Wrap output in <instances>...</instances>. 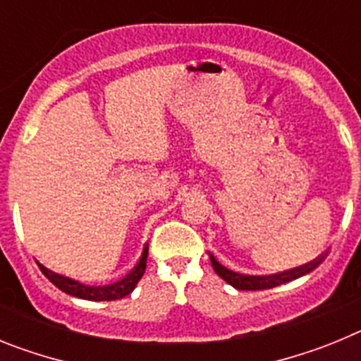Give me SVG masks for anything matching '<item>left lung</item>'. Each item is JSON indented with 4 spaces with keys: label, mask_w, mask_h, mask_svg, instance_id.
Masks as SVG:
<instances>
[{
    "label": "left lung",
    "mask_w": 361,
    "mask_h": 361,
    "mask_svg": "<svg viewBox=\"0 0 361 361\" xmlns=\"http://www.w3.org/2000/svg\"><path fill=\"white\" fill-rule=\"evenodd\" d=\"M209 260H212V266L215 269L216 275L222 280L233 286L235 289H240V291H260V289H271L276 288L280 283H288L291 280L300 279V276L309 275L311 271L317 269L322 264L324 258H318V260H312V262L305 264V266L295 267V269H288L283 273H275V275H267V276H257V275H242V273H237V271L228 269L226 266L216 260L212 253H209Z\"/></svg>",
    "instance_id": "left-lung-1"
}]
</instances>
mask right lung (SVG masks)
<instances>
[{
	"mask_svg": "<svg viewBox=\"0 0 361 361\" xmlns=\"http://www.w3.org/2000/svg\"><path fill=\"white\" fill-rule=\"evenodd\" d=\"M146 258H148V245H145L142 250L141 260L130 271L128 275L124 276L123 280L114 283H108V286H88V283H82L79 280L68 279L65 275H59V273H54L49 267H44L43 264L37 262L39 269L43 271V275L50 280V282L56 286V288L61 289L63 293L72 296H78L82 300H92V302H110V300H119L128 296L130 293L135 289L137 282L142 279L146 269Z\"/></svg>",
	"mask_w": 361,
	"mask_h": 361,
	"instance_id": "1",
	"label": "right lung"
}]
</instances>
